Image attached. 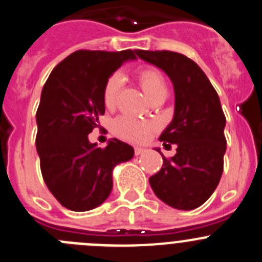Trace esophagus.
<instances>
[{"label":"esophagus","instance_id":"esophagus-1","mask_svg":"<svg viewBox=\"0 0 262 262\" xmlns=\"http://www.w3.org/2000/svg\"><path fill=\"white\" fill-rule=\"evenodd\" d=\"M144 152H145V149H144V148L135 147V156H140V155H143Z\"/></svg>","mask_w":262,"mask_h":262}]
</instances>
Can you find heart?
I'll use <instances>...</instances> for the list:
<instances>
[{"mask_svg": "<svg viewBox=\"0 0 262 262\" xmlns=\"http://www.w3.org/2000/svg\"><path fill=\"white\" fill-rule=\"evenodd\" d=\"M138 80L145 95L152 101L157 98H165L167 96L166 80H165L164 75L156 69L149 67V69L141 70L138 75ZM122 84H123V78L121 74H113L105 83L102 98H104V105L107 109H112L117 105ZM113 127H114L115 134L121 138L139 141L143 140L148 135V133L153 128V124L148 123V122H141L129 115H122L115 119Z\"/></svg>", "mask_w": 262, "mask_h": 262, "instance_id": "obj_1", "label": "heart"}]
</instances>
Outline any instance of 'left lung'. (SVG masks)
<instances>
[{"label":"left lung","instance_id":"1","mask_svg":"<svg viewBox=\"0 0 262 262\" xmlns=\"http://www.w3.org/2000/svg\"><path fill=\"white\" fill-rule=\"evenodd\" d=\"M135 52L169 76L175 96L174 117L160 140L164 145L177 144V153L170 160L162 156L164 165L150 177L149 184L167 205L195 209L212 196L224 171L226 118L220 97L204 71L188 57L169 50Z\"/></svg>","mask_w":262,"mask_h":262}]
</instances>
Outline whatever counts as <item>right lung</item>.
<instances>
[{
    "label": "right lung",
    "instance_id": "1",
    "mask_svg": "<svg viewBox=\"0 0 262 262\" xmlns=\"http://www.w3.org/2000/svg\"><path fill=\"white\" fill-rule=\"evenodd\" d=\"M135 50H78L57 64L41 91L36 113V149L45 184L67 209L101 205L113 188V170L134 157V148L112 139L105 148L88 140L104 115L107 79Z\"/></svg>",
    "mask_w": 262,
    "mask_h": 262
}]
</instances>
